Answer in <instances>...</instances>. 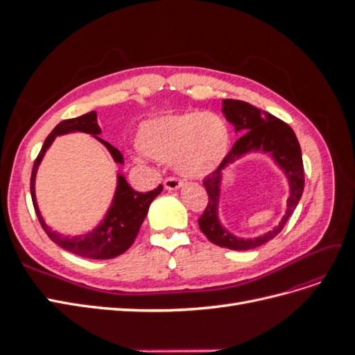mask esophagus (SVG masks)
<instances>
[{
	"instance_id": "1",
	"label": "esophagus",
	"mask_w": 355,
	"mask_h": 355,
	"mask_svg": "<svg viewBox=\"0 0 355 355\" xmlns=\"http://www.w3.org/2000/svg\"><path fill=\"white\" fill-rule=\"evenodd\" d=\"M180 185H182V182L178 179V178H167L166 180H164V188L166 189H170V191H173V189H178V188H180Z\"/></svg>"
}]
</instances>
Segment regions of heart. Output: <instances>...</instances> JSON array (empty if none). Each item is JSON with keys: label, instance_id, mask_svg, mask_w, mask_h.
I'll return each mask as SVG.
<instances>
[{"label": "heart", "instance_id": "heart-1", "mask_svg": "<svg viewBox=\"0 0 355 355\" xmlns=\"http://www.w3.org/2000/svg\"><path fill=\"white\" fill-rule=\"evenodd\" d=\"M230 128L222 116L189 111L148 121L141 127L139 148L161 163H175L185 178H202L216 170L230 148Z\"/></svg>", "mask_w": 355, "mask_h": 355}]
</instances>
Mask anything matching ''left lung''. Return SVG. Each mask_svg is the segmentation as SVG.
Instances as JSON below:
<instances>
[{
    "instance_id": "obj_1",
    "label": "left lung",
    "mask_w": 355,
    "mask_h": 355,
    "mask_svg": "<svg viewBox=\"0 0 355 355\" xmlns=\"http://www.w3.org/2000/svg\"><path fill=\"white\" fill-rule=\"evenodd\" d=\"M223 114L227 120L234 124L235 132L244 133L234 144L231 151L223 158L216 170H213L202 180V185L207 191V206L198 219L201 232L206 235L209 241L219 247H227L231 250H250L256 249L282 232L286 222L292 216L297 202L302 197L305 178L302 153L297 137L287 123L270 112L254 108L253 105L225 99L222 102ZM250 150H262L273 155L276 162L284 170L291 184V196L288 200V210L282 222L272 232L264 234L262 238L253 241L239 239L230 234L218 223L217 207L220 195L221 170L232 160Z\"/></svg>"
}]
</instances>
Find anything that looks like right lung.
<instances>
[{
    "label": "right lung",
    "mask_w": 355,
    "mask_h": 355,
    "mask_svg": "<svg viewBox=\"0 0 355 355\" xmlns=\"http://www.w3.org/2000/svg\"><path fill=\"white\" fill-rule=\"evenodd\" d=\"M96 118H98V115H96L94 111H92L81 116L71 118V120H63L53 128V132L47 136L44 145H42L38 157L34 161V167H32L31 197L32 202H34V209L41 227L46 231L51 241H55L58 245L63 247L65 250L77 256L89 257V259H111V257L123 254L128 247L135 243V239L137 237L139 230H141V225L148 213L149 204L153 202V200L161 191H163V185H158V188L144 194V192L135 191L120 175L118 176V185L112 206L108 210V213H106L103 222L94 231L84 235V237L72 239L60 237L59 234L53 232L47 227V223L42 219L38 210V204L35 200V175L38 164L41 163V158L44 157L47 148L59 135H65L69 132H83L93 135L98 141H101L106 148H108V151L114 157L115 163L123 164L121 153L111 144L105 142L101 137H98V135L101 133V127L98 125V120H96Z\"/></svg>",
    "instance_id": "obj_1"
}]
</instances>
